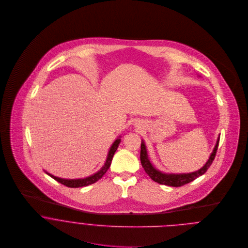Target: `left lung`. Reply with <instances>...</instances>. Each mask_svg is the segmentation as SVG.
Here are the masks:
<instances>
[{
  "mask_svg": "<svg viewBox=\"0 0 248 248\" xmlns=\"http://www.w3.org/2000/svg\"><path fill=\"white\" fill-rule=\"evenodd\" d=\"M218 142H219V138L217 140V144L213 150L212 154L208 159V161L206 162V164L201 168L200 170L193 172V173H189V174H163L161 172H159L158 170H156L150 162L149 158H148V154H147V149L145 146V143L142 140L141 141V150H140V161H141L142 167L144 168L145 172L148 174V176L151 177L154 181L159 183V184H163V185H167V186H173V187H179V186H183L193 180H195L197 177L202 176L204 173H206V171L208 170V168L211 166L213 160L216 156L217 154V150L218 147Z\"/></svg>",
  "mask_w": 248,
  "mask_h": 248,
  "instance_id": "8db88e82",
  "label": "left lung"
}]
</instances>
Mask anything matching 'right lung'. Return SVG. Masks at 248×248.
<instances>
[{
    "label": "right lung",
    "instance_id": "right-lung-1",
    "mask_svg": "<svg viewBox=\"0 0 248 248\" xmlns=\"http://www.w3.org/2000/svg\"><path fill=\"white\" fill-rule=\"evenodd\" d=\"M120 143V139L116 140L115 141L112 143L109 151H108V157H107L106 162L104 164V166L101 168L100 171H98L97 173H95L94 175L91 176V177H86V178H82V179H65V178H60V177H54L48 173H46L49 177H52L53 179H55L56 181L60 182L61 184L67 186V187H71V188H78V187H84V186H88L90 184H93L94 182H96L97 180H99L101 177H103L105 175L108 169L109 168L110 166V163H111V160H112V157H113V155L115 153V151L117 150L118 148V145Z\"/></svg>",
    "mask_w": 248,
    "mask_h": 248
}]
</instances>
